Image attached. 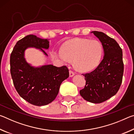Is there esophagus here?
<instances>
[{
    "instance_id": "esophagus-1",
    "label": "esophagus",
    "mask_w": 134,
    "mask_h": 134,
    "mask_svg": "<svg viewBox=\"0 0 134 134\" xmlns=\"http://www.w3.org/2000/svg\"><path fill=\"white\" fill-rule=\"evenodd\" d=\"M69 74H70V77H72L74 75V72L73 71H72V70H70Z\"/></svg>"
}]
</instances>
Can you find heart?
Here are the masks:
<instances>
[{
	"label": "heart",
	"mask_w": 134,
	"mask_h": 134,
	"mask_svg": "<svg viewBox=\"0 0 134 134\" xmlns=\"http://www.w3.org/2000/svg\"><path fill=\"white\" fill-rule=\"evenodd\" d=\"M102 53V45L97 40H77L62 49L63 57L70 62H74V67L80 71L94 69L99 64Z\"/></svg>",
	"instance_id": "heart-1"
}]
</instances>
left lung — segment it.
<instances>
[{
    "mask_svg": "<svg viewBox=\"0 0 134 134\" xmlns=\"http://www.w3.org/2000/svg\"><path fill=\"white\" fill-rule=\"evenodd\" d=\"M92 32L102 42L104 57L94 70L83 74L86 85L80 94L86 100L100 103L116 94L121 85L124 74L122 50L116 41L105 33Z\"/></svg>",
    "mask_w": 134,
    "mask_h": 134,
    "instance_id": "1",
    "label": "left lung"
}]
</instances>
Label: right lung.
<instances>
[{
  "label": "right lung",
  "mask_w": 134,
  "mask_h": 134,
  "mask_svg": "<svg viewBox=\"0 0 134 134\" xmlns=\"http://www.w3.org/2000/svg\"><path fill=\"white\" fill-rule=\"evenodd\" d=\"M47 40L29 35L18 41L10 57V74L16 90L20 96L35 106H44L52 102L57 96L61 84L69 76L65 65H53L35 68L26 62L24 51L29 47H35L43 51L48 49Z\"/></svg>",
  "instance_id": "right-lung-1"
}]
</instances>
